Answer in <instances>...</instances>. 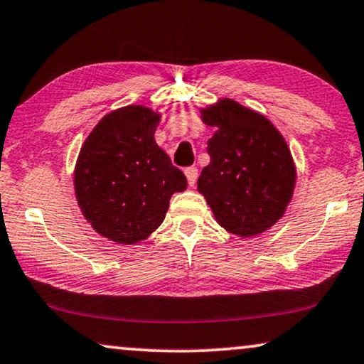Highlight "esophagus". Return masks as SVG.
Wrapping results in <instances>:
<instances>
[{"label":"esophagus","mask_w":364,"mask_h":364,"mask_svg":"<svg viewBox=\"0 0 364 364\" xmlns=\"http://www.w3.org/2000/svg\"><path fill=\"white\" fill-rule=\"evenodd\" d=\"M184 175L188 178V184L189 186H194V183L198 180V168L196 166H188L186 170H184Z\"/></svg>","instance_id":"34e87169"}]
</instances>
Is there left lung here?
Returning <instances> with one entry per match:
<instances>
[{"instance_id": "obj_1", "label": "left lung", "mask_w": 364, "mask_h": 364, "mask_svg": "<svg viewBox=\"0 0 364 364\" xmlns=\"http://www.w3.org/2000/svg\"><path fill=\"white\" fill-rule=\"evenodd\" d=\"M203 120L216 133L208 140L211 161L198 178L199 193L229 232H264L294 193L295 168L284 136L265 117L228 99L203 110Z\"/></svg>"}]
</instances>
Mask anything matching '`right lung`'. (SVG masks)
Wrapping results in <instances>:
<instances>
[{
    "label": "right lung",
    "mask_w": 364,
    "mask_h": 364,
    "mask_svg": "<svg viewBox=\"0 0 364 364\" xmlns=\"http://www.w3.org/2000/svg\"><path fill=\"white\" fill-rule=\"evenodd\" d=\"M160 117L141 105L112 112L82 146L74 184L79 206L97 232L119 244L146 239L163 223L186 176L156 145Z\"/></svg>",
    "instance_id": "add662e5"
}]
</instances>
